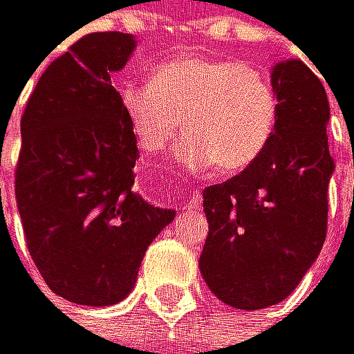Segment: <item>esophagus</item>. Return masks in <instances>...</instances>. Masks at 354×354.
<instances>
[{
    "label": "esophagus",
    "instance_id": "esophagus-1",
    "mask_svg": "<svg viewBox=\"0 0 354 354\" xmlns=\"http://www.w3.org/2000/svg\"><path fill=\"white\" fill-rule=\"evenodd\" d=\"M200 204H202L200 189H192V192H189L185 196V200H183V209L185 211H196V209H200Z\"/></svg>",
    "mask_w": 354,
    "mask_h": 354
}]
</instances>
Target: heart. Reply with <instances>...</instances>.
I'll return each instance as SVG.
<instances>
[{"label":"heart","instance_id":"b5f03b06","mask_svg":"<svg viewBox=\"0 0 354 354\" xmlns=\"http://www.w3.org/2000/svg\"><path fill=\"white\" fill-rule=\"evenodd\" d=\"M119 106L143 152H165L183 124V165L222 176L250 167L279 119L277 88L259 67L198 54L158 62L150 80L124 82Z\"/></svg>","mask_w":354,"mask_h":354}]
</instances>
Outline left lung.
Masks as SVG:
<instances>
[{"instance_id": "8db88e82", "label": "left lung", "mask_w": 354, "mask_h": 354, "mask_svg": "<svg viewBox=\"0 0 354 354\" xmlns=\"http://www.w3.org/2000/svg\"><path fill=\"white\" fill-rule=\"evenodd\" d=\"M279 119L250 167L204 189L209 235L200 272L226 305L252 311L285 300L326 239L328 100L302 60L274 67Z\"/></svg>"}]
</instances>
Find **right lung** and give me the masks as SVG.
I'll list each match as a JSON object with an SVG mask.
<instances>
[{
  "instance_id": "obj_1",
  "label": "right lung",
  "mask_w": 354,
  "mask_h": 354,
  "mask_svg": "<svg viewBox=\"0 0 354 354\" xmlns=\"http://www.w3.org/2000/svg\"><path fill=\"white\" fill-rule=\"evenodd\" d=\"M132 49L130 34H86L49 62L21 115L15 198L26 245L47 287L75 305L124 300L174 220L134 192L137 137L111 82Z\"/></svg>"
}]
</instances>
